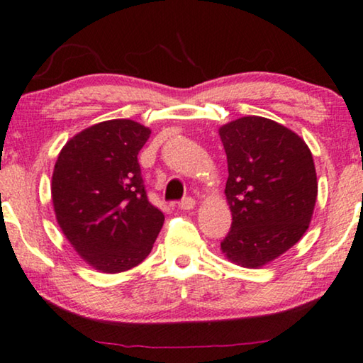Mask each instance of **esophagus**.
Returning <instances> with one entry per match:
<instances>
[{"label":"esophagus","instance_id":"34e87169","mask_svg":"<svg viewBox=\"0 0 363 363\" xmlns=\"http://www.w3.org/2000/svg\"><path fill=\"white\" fill-rule=\"evenodd\" d=\"M178 208L183 209V211H190V209L194 208V199L191 196L183 198L180 203H178Z\"/></svg>","mask_w":363,"mask_h":363}]
</instances>
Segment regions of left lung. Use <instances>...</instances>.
I'll list each match as a JSON object with an SVG mask.
<instances>
[{
    "label": "left lung",
    "instance_id": "1",
    "mask_svg": "<svg viewBox=\"0 0 363 363\" xmlns=\"http://www.w3.org/2000/svg\"><path fill=\"white\" fill-rule=\"evenodd\" d=\"M228 155L225 196L233 224L220 250L257 269L291 249L306 233L318 196L311 150L285 125L245 116L219 129Z\"/></svg>",
    "mask_w": 363,
    "mask_h": 363
}]
</instances>
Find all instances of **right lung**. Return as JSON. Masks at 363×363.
I'll return each mask as SVG.
<instances>
[{"label": "right lung", "instance_id": "add662e5", "mask_svg": "<svg viewBox=\"0 0 363 363\" xmlns=\"http://www.w3.org/2000/svg\"><path fill=\"white\" fill-rule=\"evenodd\" d=\"M149 135L135 121H104L68 140L55 162L52 201L59 225L78 254L104 273L139 265L164 225L138 160Z\"/></svg>", "mask_w": 363, "mask_h": 363}]
</instances>
